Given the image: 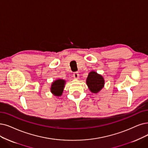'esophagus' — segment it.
I'll return each mask as SVG.
<instances>
[{
	"instance_id": "34e87169",
	"label": "esophagus",
	"mask_w": 148,
	"mask_h": 148,
	"mask_svg": "<svg viewBox=\"0 0 148 148\" xmlns=\"http://www.w3.org/2000/svg\"><path fill=\"white\" fill-rule=\"evenodd\" d=\"M73 78L75 79H78L79 78V73L78 72H75L73 73Z\"/></svg>"
}]
</instances>
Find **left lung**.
I'll return each mask as SVG.
<instances>
[{"label":"left lung","instance_id":"left-lung-1","mask_svg":"<svg viewBox=\"0 0 148 148\" xmlns=\"http://www.w3.org/2000/svg\"><path fill=\"white\" fill-rule=\"evenodd\" d=\"M105 81L103 76L95 71H91L88 75L86 84L92 93H97L104 86Z\"/></svg>","mask_w":148,"mask_h":148}]
</instances>
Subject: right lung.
Here are the masks:
<instances>
[{
	"mask_svg": "<svg viewBox=\"0 0 148 148\" xmlns=\"http://www.w3.org/2000/svg\"><path fill=\"white\" fill-rule=\"evenodd\" d=\"M66 84V80L58 79L54 81L51 84L50 91L55 97H61L62 95L64 88Z\"/></svg>",
	"mask_w": 148,
	"mask_h": 148,
	"instance_id": "obj_1",
	"label": "right lung"
}]
</instances>
